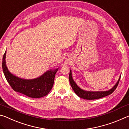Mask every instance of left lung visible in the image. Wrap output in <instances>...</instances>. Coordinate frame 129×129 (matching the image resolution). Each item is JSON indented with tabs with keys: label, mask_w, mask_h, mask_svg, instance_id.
Segmentation results:
<instances>
[{
	"label": "left lung",
	"mask_w": 129,
	"mask_h": 129,
	"mask_svg": "<svg viewBox=\"0 0 129 129\" xmlns=\"http://www.w3.org/2000/svg\"><path fill=\"white\" fill-rule=\"evenodd\" d=\"M120 78H121V76H119V78L118 81L115 84V85L113 87L112 89L110 90H106V91H87L83 90V89H81L79 86H78L75 81L73 80L72 75V71L70 70V73L69 76V80L71 85L73 91H75V93L77 94L78 97L82 99H86V100H95L99 99L100 98H102L105 96L108 95L110 94H112L113 91H114L115 89L118 85V83L119 82Z\"/></svg>",
	"instance_id": "left-lung-1"
}]
</instances>
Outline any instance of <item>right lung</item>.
<instances>
[{
	"label": "right lung",
	"mask_w": 129,
	"mask_h": 129,
	"mask_svg": "<svg viewBox=\"0 0 129 129\" xmlns=\"http://www.w3.org/2000/svg\"><path fill=\"white\" fill-rule=\"evenodd\" d=\"M6 51L2 61V68L6 80L15 91L31 98H41L47 95L53 87L54 77L59 67L49 70L34 79H23L17 77L8 71L6 63Z\"/></svg>",
	"instance_id": "right-lung-1"
}]
</instances>
